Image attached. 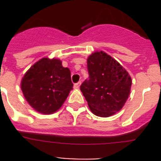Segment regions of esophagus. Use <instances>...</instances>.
Returning a JSON list of instances; mask_svg holds the SVG:
<instances>
[{
  "instance_id": "34e87169",
  "label": "esophagus",
  "mask_w": 161,
  "mask_h": 161,
  "mask_svg": "<svg viewBox=\"0 0 161 161\" xmlns=\"http://www.w3.org/2000/svg\"><path fill=\"white\" fill-rule=\"evenodd\" d=\"M80 84H81V82H78V83H75V84H74V88H79V87H80Z\"/></svg>"
}]
</instances>
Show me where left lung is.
I'll return each instance as SVG.
<instances>
[{
  "label": "left lung",
  "mask_w": 161,
  "mask_h": 161,
  "mask_svg": "<svg viewBox=\"0 0 161 161\" xmlns=\"http://www.w3.org/2000/svg\"><path fill=\"white\" fill-rule=\"evenodd\" d=\"M88 78L80 86L92 113L109 117L119 112L130 95L131 78L125 68L103 52H96L87 61Z\"/></svg>",
  "instance_id": "8db88e82"
}]
</instances>
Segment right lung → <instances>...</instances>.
Returning a JSON list of instances; mask_svg holds the SVG:
<instances>
[{
  "mask_svg": "<svg viewBox=\"0 0 161 161\" xmlns=\"http://www.w3.org/2000/svg\"><path fill=\"white\" fill-rule=\"evenodd\" d=\"M71 72L58 59L44 58L24 75L21 90L28 103L37 112L53 114L59 109L73 89Z\"/></svg>",
  "mask_w": 161,
  "mask_h": 161,
  "instance_id": "obj_1",
  "label": "right lung"
}]
</instances>
